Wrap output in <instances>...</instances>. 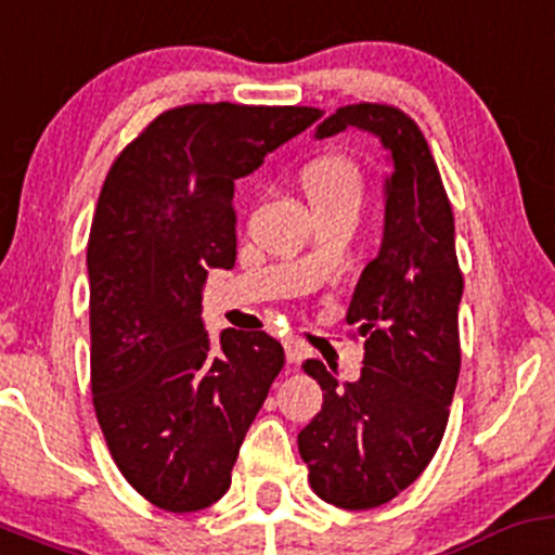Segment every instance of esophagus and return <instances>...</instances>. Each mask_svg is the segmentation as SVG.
Returning a JSON list of instances; mask_svg holds the SVG:
<instances>
[{
  "instance_id": "obj_1",
  "label": "esophagus",
  "mask_w": 555,
  "mask_h": 555,
  "mask_svg": "<svg viewBox=\"0 0 555 555\" xmlns=\"http://www.w3.org/2000/svg\"><path fill=\"white\" fill-rule=\"evenodd\" d=\"M283 347H285V357H288L291 365H296V362H301L304 354H307V349H304V344L296 341V338H285Z\"/></svg>"
}]
</instances>
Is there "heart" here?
Instances as JSON below:
<instances>
[{"mask_svg": "<svg viewBox=\"0 0 555 555\" xmlns=\"http://www.w3.org/2000/svg\"><path fill=\"white\" fill-rule=\"evenodd\" d=\"M301 184L309 201L325 198H360L362 195V171L347 153H325V156L309 160L301 171Z\"/></svg>", "mask_w": 555, "mask_h": 555, "instance_id": "heart-1", "label": "heart"}]
</instances>
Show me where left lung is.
Returning a JSON list of instances; mask_svg holds the SVG:
<instances>
[{
    "mask_svg": "<svg viewBox=\"0 0 555 555\" xmlns=\"http://www.w3.org/2000/svg\"><path fill=\"white\" fill-rule=\"evenodd\" d=\"M349 127L378 137L395 171L384 184L380 251L347 312L365 338L362 373L341 384L320 360L304 362L325 395L299 452L325 503L367 511L408 490L442 442L461 373L463 275L450 198L418 124L391 105L357 103L327 116L314 137Z\"/></svg>",
    "mask_w": 555,
    "mask_h": 555,
    "instance_id": "8db88e82",
    "label": "left lung"
}]
</instances>
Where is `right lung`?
<instances>
[{"instance_id": "1", "label": "right lung", "mask_w": 555, "mask_h": 555, "mask_svg": "<svg viewBox=\"0 0 555 555\" xmlns=\"http://www.w3.org/2000/svg\"><path fill=\"white\" fill-rule=\"evenodd\" d=\"M304 105L195 103L153 118L113 160L87 243L92 402L124 479L171 514L208 508L283 347L201 320L211 267L235 264V180L312 127Z\"/></svg>"}]
</instances>
